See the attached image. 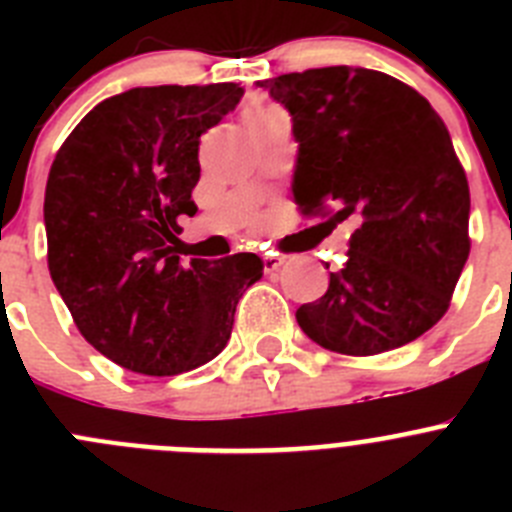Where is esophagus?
Here are the masks:
<instances>
[{"label": "esophagus", "mask_w": 512, "mask_h": 512, "mask_svg": "<svg viewBox=\"0 0 512 512\" xmlns=\"http://www.w3.org/2000/svg\"><path fill=\"white\" fill-rule=\"evenodd\" d=\"M284 266V259L279 256V253H264V271L266 274H274V271H279Z\"/></svg>", "instance_id": "obj_1"}]
</instances>
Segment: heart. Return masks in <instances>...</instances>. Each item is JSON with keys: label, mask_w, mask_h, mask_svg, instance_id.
I'll return each instance as SVG.
<instances>
[{"label": "heart", "mask_w": 512, "mask_h": 512, "mask_svg": "<svg viewBox=\"0 0 512 512\" xmlns=\"http://www.w3.org/2000/svg\"><path fill=\"white\" fill-rule=\"evenodd\" d=\"M264 110H271V107H253L251 112H264ZM251 112H248V115H251Z\"/></svg>", "instance_id": "obj_1"}]
</instances>
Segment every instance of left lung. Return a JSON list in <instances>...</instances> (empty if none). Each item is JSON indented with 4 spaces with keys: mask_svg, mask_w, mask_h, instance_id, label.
I'll use <instances>...</instances> for the list:
<instances>
[{
    "mask_svg": "<svg viewBox=\"0 0 512 512\" xmlns=\"http://www.w3.org/2000/svg\"><path fill=\"white\" fill-rule=\"evenodd\" d=\"M259 87L292 115L300 215L356 223L346 266L297 310L300 328L346 356L423 336L449 310L472 248L469 182L441 115L372 69H307Z\"/></svg>",
    "mask_w": 512,
    "mask_h": 512,
    "instance_id": "obj_1",
    "label": "left lung"
}]
</instances>
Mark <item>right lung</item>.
<instances>
[{
	"mask_svg": "<svg viewBox=\"0 0 512 512\" xmlns=\"http://www.w3.org/2000/svg\"><path fill=\"white\" fill-rule=\"evenodd\" d=\"M238 84L135 87L71 130L45 184L48 269L76 328L130 372L174 377L215 359L235 305L264 274L256 253H176L197 212L200 138L233 110Z\"/></svg>",
	"mask_w": 512,
	"mask_h": 512,
	"instance_id": "1",
	"label": "right lung"
}]
</instances>
